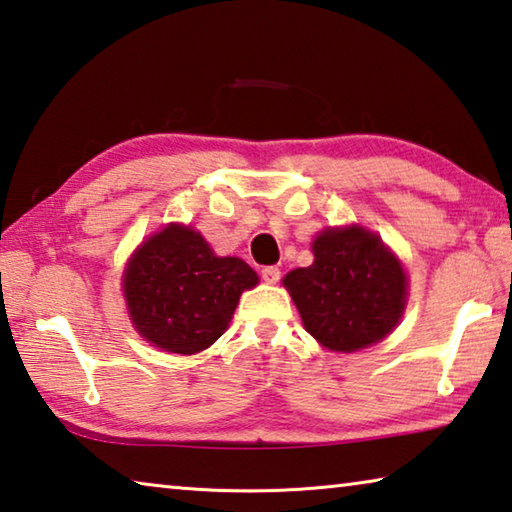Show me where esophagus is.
<instances>
[{"label": "esophagus", "mask_w": 512, "mask_h": 512, "mask_svg": "<svg viewBox=\"0 0 512 512\" xmlns=\"http://www.w3.org/2000/svg\"><path fill=\"white\" fill-rule=\"evenodd\" d=\"M280 275H282V271L277 266H264L262 268V280L268 282V284H275L277 280H280Z\"/></svg>", "instance_id": "esophagus-1"}]
</instances>
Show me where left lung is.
Masks as SVG:
<instances>
[{"label": "left lung", "mask_w": 512, "mask_h": 512, "mask_svg": "<svg viewBox=\"0 0 512 512\" xmlns=\"http://www.w3.org/2000/svg\"><path fill=\"white\" fill-rule=\"evenodd\" d=\"M314 264L284 277L307 332L336 352L391 334L406 305L402 264L372 232L352 225L316 237Z\"/></svg>", "instance_id": "obj_1"}]
</instances>
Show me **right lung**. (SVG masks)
<instances>
[{"mask_svg":"<svg viewBox=\"0 0 512 512\" xmlns=\"http://www.w3.org/2000/svg\"><path fill=\"white\" fill-rule=\"evenodd\" d=\"M257 273L239 257H216L196 230L171 223L133 255L124 273L131 318L146 341L196 354L219 339L241 291Z\"/></svg>","mask_w":512,"mask_h":512,"instance_id":"add662e5","label":"right lung"}]
</instances>
